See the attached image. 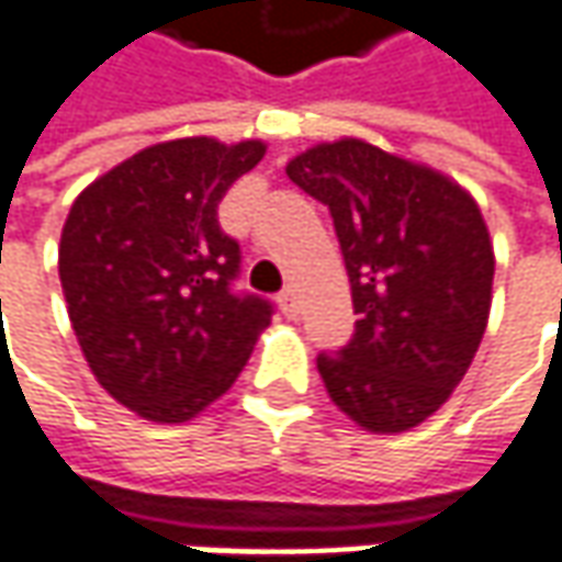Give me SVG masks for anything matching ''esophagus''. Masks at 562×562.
I'll return each instance as SVG.
<instances>
[{"instance_id":"1","label":"esophagus","mask_w":562,"mask_h":562,"mask_svg":"<svg viewBox=\"0 0 562 562\" xmlns=\"http://www.w3.org/2000/svg\"><path fill=\"white\" fill-rule=\"evenodd\" d=\"M277 301H280V311L285 317H299V292H295L292 285H285L280 295H277Z\"/></svg>"}]
</instances>
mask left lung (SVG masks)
I'll return each instance as SVG.
<instances>
[{
	"instance_id": "obj_1",
	"label": "left lung",
	"mask_w": 562,
	"mask_h": 562,
	"mask_svg": "<svg viewBox=\"0 0 562 562\" xmlns=\"http://www.w3.org/2000/svg\"><path fill=\"white\" fill-rule=\"evenodd\" d=\"M289 180L333 214L355 336L317 370L370 432L419 426L473 363L492 311L494 251L467 189L363 139L307 148Z\"/></svg>"
}]
</instances>
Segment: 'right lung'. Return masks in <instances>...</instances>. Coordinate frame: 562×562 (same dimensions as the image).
<instances>
[{
	"label": "right lung",
	"mask_w": 562,
	"mask_h": 562,
	"mask_svg": "<svg viewBox=\"0 0 562 562\" xmlns=\"http://www.w3.org/2000/svg\"><path fill=\"white\" fill-rule=\"evenodd\" d=\"M263 143H158L87 186L58 245L68 317L108 395L186 423L236 382L273 304L233 289L243 251L217 221Z\"/></svg>",
	"instance_id": "obj_1"
}]
</instances>
